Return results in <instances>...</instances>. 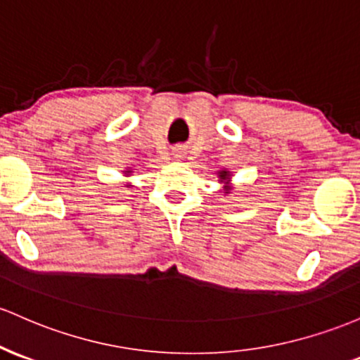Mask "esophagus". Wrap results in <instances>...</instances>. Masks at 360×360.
Masks as SVG:
<instances>
[{
    "label": "esophagus",
    "mask_w": 360,
    "mask_h": 360,
    "mask_svg": "<svg viewBox=\"0 0 360 360\" xmlns=\"http://www.w3.org/2000/svg\"><path fill=\"white\" fill-rule=\"evenodd\" d=\"M174 157H176V159H177V160H179V159H183V157H184V153H183V152H181V150H177V152H176V153H174Z\"/></svg>",
    "instance_id": "esophagus-1"
}]
</instances>
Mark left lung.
<instances>
[{
  "mask_svg": "<svg viewBox=\"0 0 360 360\" xmlns=\"http://www.w3.org/2000/svg\"><path fill=\"white\" fill-rule=\"evenodd\" d=\"M217 176H219V183L224 184V193L225 195H229L232 189V184H231V179H232V172L227 171V169H222V171L217 172Z\"/></svg>",
  "mask_w": 360,
  "mask_h": 360,
  "instance_id": "obj_1",
  "label": "left lung"
}]
</instances>
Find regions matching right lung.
I'll return each instance as SVG.
<instances>
[{
	"mask_svg": "<svg viewBox=\"0 0 360 360\" xmlns=\"http://www.w3.org/2000/svg\"><path fill=\"white\" fill-rule=\"evenodd\" d=\"M131 169H126V171H124V174H126V176H131ZM124 186L126 188H131V184H124Z\"/></svg>",
	"mask_w": 360,
	"mask_h": 360,
	"instance_id": "add662e5",
	"label": "right lung"
}]
</instances>
